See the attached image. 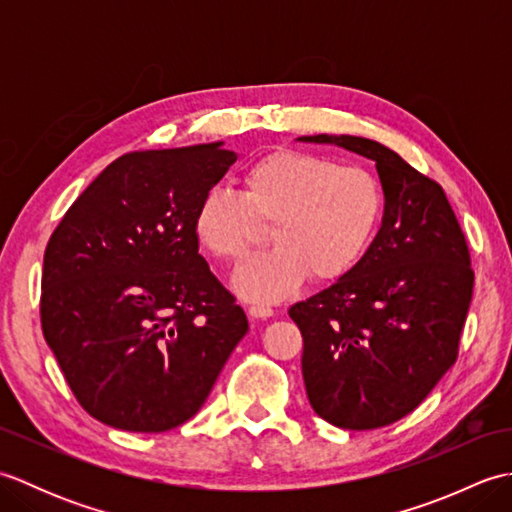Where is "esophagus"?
Returning a JSON list of instances; mask_svg holds the SVG:
<instances>
[{"label": "esophagus", "instance_id": "34e87169", "mask_svg": "<svg viewBox=\"0 0 512 512\" xmlns=\"http://www.w3.org/2000/svg\"><path fill=\"white\" fill-rule=\"evenodd\" d=\"M248 314L253 319H268V317H273V308L264 306V303H253V306L248 308Z\"/></svg>", "mask_w": 512, "mask_h": 512}]
</instances>
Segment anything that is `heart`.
Masks as SVG:
<instances>
[{
	"label": "heart",
	"instance_id": "heart-1",
	"mask_svg": "<svg viewBox=\"0 0 512 512\" xmlns=\"http://www.w3.org/2000/svg\"><path fill=\"white\" fill-rule=\"evenodd\" d=\"M257 220H273L266 253L248 257L231 286L253 303L281 301L312 277L334 281L361 262L383 217V189L363 167L299 149H277L242 173V195L209 189L193 235L217 259L244 253Z\"/></svg>",
	"mask_w": 512,
	"mask_h": 512
}]
</instances>
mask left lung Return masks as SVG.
<instances>
[{"mask_svg": "<svg viewBox=\"0 0 512 512\" xmlns=\"http://www.w3.org/2000/svg\"><path fill=\"white\" fill-rule=\"evenodd\" d=\"M376 162L383 226L350 273L288 310L317 416L365 431L405 418L458 356L473 297L469 248L438 182L361 136H301Z\"/></svg>", "mask_w": 512, "mask_h": 512, "instance_id": "left-lung-1", "label": "left lung"}]
</instances>
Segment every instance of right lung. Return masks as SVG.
Listing matches in <instances>:
<instances>
[{
    "label": "right lung",
    "mask_w": 512,
    "mask_h": 512,
    "mask_svg": "<svg viewBox=\"0 0 512 512\" xmlns=\"http://www.w3.org/2000/svg\"><path fill=\"white\" fill-rule=\"evenodd\" d=\"M222 145L114 160L43 255V336L81 407L114 429L187 422L248 332L193 235L195 206L237 160Z\"/></svg>",
    "instance_id": "obj_1"
}]
</instances>
